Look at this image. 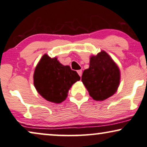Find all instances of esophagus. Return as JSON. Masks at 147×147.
I'll use <instances>...</instances> for the list:
<instances>
[{
	"label": "esophagus",
	"instance_id": "34e87169",
	"mask_svg": "<svg viewBox=\"0 0 147 147\" xmlns=\"http://www.w3.org/2000/svg\"><path fill=\"white\" fill-rule=\"evenodd\" d=\"M78 75L80 76H82V70H78Z\"/></svg>",
	"mask_w": 147,
	"mask_h": 147
}]
</instances>
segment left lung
<instances>
[{"label":"left lung","instance_id":"8db88e82","mask_svg":"<svg viewBox=\"0 0 147 147\" xmlns=\"http://www.w3.org/2000/svg\"><path fill=\"white\" fill-rule=\"evenodd\" d=\"M120 80V69L106 52L101 50L90 56L89 67L83 71L82 82L94 100L104 101L113 95Z\"/></svg>","mask_w":147,"mask_h":147}]
</instances>
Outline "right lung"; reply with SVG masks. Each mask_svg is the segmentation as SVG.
Segmentation results:
<instances>
[{"label": "right lung", "instance_id": "add662e5", "mask_svg": "<svg viewBox=\"0 0 147 147\" xmlns=\"http://www.w3.org/2000/svg\"><path fill=\"white\" fill-rule=\"evenodd\" d=\"M80 80L76 71L61 64L57 57L50 58L47 54L41 58L33 75L34 86L38 93L54 104L65 100L70 88Z\"/></svg>", "mask_w": 147, "mask_h": 147}]
</instances>
